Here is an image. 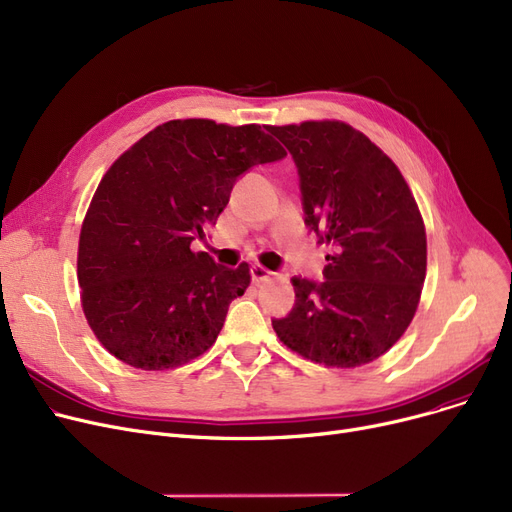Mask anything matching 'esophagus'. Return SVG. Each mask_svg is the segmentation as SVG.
I'll list each match as a JSON object with an SVG mask.
<instances>
[{
	"mask_svg": "<svg viewBox=\"0 0 512 512\" xmlns=\"http://www.w3.org/2000/svg\"><path fill=\"white\" fill-rule=\"evenodd\" d=\"M251 276H253V282H265V280H270L272 276H274V272H270L268 268H263V265H253L251 268Z\"/></svg>",
	"mask_w": 512,
	"mask_h": 512,
	"instance_id": "34e87169",
	"label": "esophagus"
}]
</instances>
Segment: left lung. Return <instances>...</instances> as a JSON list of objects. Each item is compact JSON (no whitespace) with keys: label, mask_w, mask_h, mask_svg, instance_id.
Wrapping results in <instances>:
<instances>
[{"label":"left lung","mask_w":512,"mask_h":512,"mask_svg":"<svg viewBox=\"0 0 512 512\" xmlns=\"http://www.w3.org/2000/svg\"><path fill=\"white\" fill-rule=\"evenodd\" d=\"M268 131L293 154L305 224L328 247L326 280L293 278L295 307L272 326L305 360L370 364L410 326L427 276V232L414 194L387 154L349 123Z\"/></svg>","instance_id":"8db88e82"}]
</instances>
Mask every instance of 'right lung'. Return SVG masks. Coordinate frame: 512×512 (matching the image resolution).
I'll list each match as a JSON object with an SVG mask.
<instances>
[{
  "label": "right lung",
  "mask_w": 512,
  "mask_h": 512,
  "mask_svg": "<svg viewBox=\"0 0 512 512\" xmlns=\"http://www.w3.org/2000/svg\"><path fill=\"white\" fill-rule=\"evenodd\" d=\"M282 157L261 125L175 119L108 167L81 224L77 280L85 320L110 355L169 370L217 341L251 270L224 268L190 242L226 209L240 173Z\"/></svg>",
  "instance_id": "obj_1"
}]
</instances>
